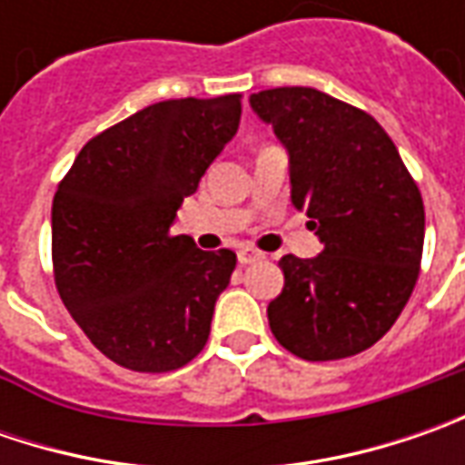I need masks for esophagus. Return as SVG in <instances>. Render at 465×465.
Returning a JSON list of instances; mask_svg holds the SVG:
<instances>
[{"mask_svg":"<svg viewBox=\"0 0 465 465\" xmlns=\"http://www.w3.org/2000/svg\"><path fill=\"white\" fill-rule=\"evenodd\" d=\"M261 259H263V253L253 251V248H242V251H238V261H241L242 266H251V263H256V261Z\"/></svg>","mask_w":465,"mask_h":465,"instance_id":"1","label":"esophagus"}]
</instances>
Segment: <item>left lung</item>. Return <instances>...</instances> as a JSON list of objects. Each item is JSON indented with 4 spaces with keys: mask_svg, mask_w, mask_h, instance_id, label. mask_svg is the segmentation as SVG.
I'll list each match as a JSON object with an SVG mask.
<instances>
[{
    "mask_svg": "<svg viewBox=\"0 0 465 465\" xmlns=\"http://www.w3.org/2000/svg\"><path fill=\"white\" fill-rule=\"evenodd\" d=\"M251 108L290 153L292 204L323 242L282 256L269 302L282 347L308 362L344 360L383 339L420 279L424 202L391 136L362 108L312 87H274Z\"/></svg>",
    "mask_w": 465,
    "mask_h": 465,
    "instance_id": "left-lung-1",
    "label": "left lung"
}]
</instances>
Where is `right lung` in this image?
<instances>
[{
    "label": "right lung",
    "instance_id": "obj_1",
    "mask_svg": "<svg viewBox=\"0 0 465 465\" xmlns=\"http://www.w3.org/2000/svg\"><path fill=\"white\" fill-rule=\"evenodd\" d=\"M238 124L241 95L163 100L93 136L59 181L54 282L84 336L116 365L170 372L204 349L238 256L199 251L170 224Z\"/></svg>",
    "mask_w": 465,
    "mask_h": 465
}]
</instances>
